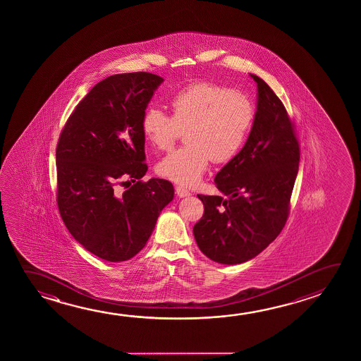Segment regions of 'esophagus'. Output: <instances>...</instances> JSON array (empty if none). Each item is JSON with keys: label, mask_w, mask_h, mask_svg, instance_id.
I'll list each match as a JSON object with an SVG mask.
<instances>
[{"label": "esophagus", "mask_w": 361, "mask_h": 361, "mask_svg": "<svg viewBox=\"0 0 361 361\" xmlns=\"http://www.w3.org/2000/svg\"><path fill=\"white\" fill-rule=\"evenodd\" d=\"M175 190H176V194H178V197H186V196L191 195V192H190L189 190L185 189L181 185H178Z\"/></svg>", "instance_id": "esophagus-1"}]
</instances>
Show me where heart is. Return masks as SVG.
I'll list each match as a JSON object with an SVG mask.
<instances>
[{"label": "heart", "instance_id": "obj_1", "mask_svg": "<svg viewBox=\"0 0 361 361\" xmlns=\"http://www.w3.org/2000/svg\"><path fill=\"white\" fill-rule=\"evenodd\" d=\"M172 117L149 106L141 119L148 143L169 149L186 130L188 146L167 154L156 166L162 178L194 185L207 172L210 161L233 160L248 140L255 118V106L248 95L219 84H191L170 99Z\"/></svg>", "mask_w": 361, "mask_h": 361}]
</instances>
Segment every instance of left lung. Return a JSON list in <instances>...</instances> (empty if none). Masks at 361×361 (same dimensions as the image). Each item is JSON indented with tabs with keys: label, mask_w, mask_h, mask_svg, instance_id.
<instances>
[{
	"label": "left lung",
	"mask_w": 361,
	"mask_h": 361,
	"mask_svg": "<svg viewBox=\"0 0 361 361\" xmlns=\"http://www.w3.org/2000/svg\"><path fill=\"white\" fill-rule=\"evenodd\" d=\"M257 83V111L240 152L216 173L221 196L197 195L204 215L194 225L197 247L220 264L255 258L283 229L295 186L300 147L283 103L269 85Z\"/></svg>",
	"instance_id": "8db88e82"
}]
</instances>
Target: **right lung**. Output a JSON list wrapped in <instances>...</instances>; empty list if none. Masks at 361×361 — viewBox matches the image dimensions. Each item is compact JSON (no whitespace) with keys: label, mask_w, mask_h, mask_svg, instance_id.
<instances>
[{"label":"right lung","mask_w":361,"mask_h":361,"mask_svg":"<svg viewBox=\"0 0 361 361\" xmlns=\"http://www.w3.org/2000/svg\"><path fill=\"white\" fill-rule=\"evenodd\" d=\"M164 78L116 74L94 85L71 113L56 147L58 207L78 243L108 262H124L146 245L162 209L173 199L164 178H141V119ZM121 179L135 183L122 195Z\"/></svg>","instance_id":"right-lung-1"}]
</instances>
